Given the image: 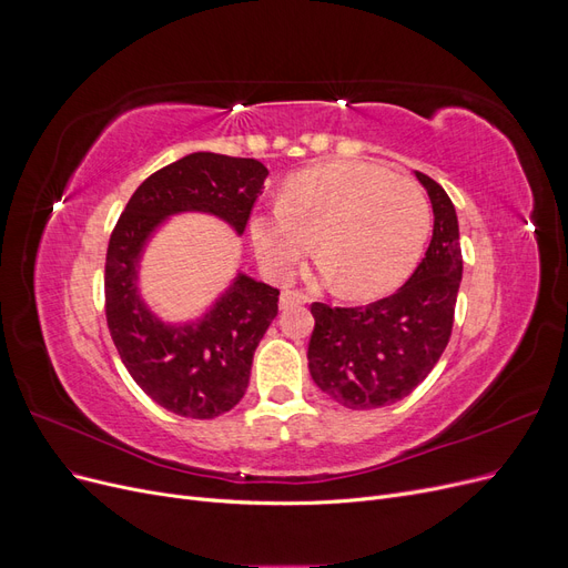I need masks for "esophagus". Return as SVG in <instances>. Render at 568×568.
I'll return each mask as SVG.
<instances>
[{"label":"esophagus","mask_w":568,"mask_h":568,"mask_svg":"<svg viewBox=\"0 0 568 568\" xmlns=\"http://www.w3.org/2000/svg\"><path fill=\"white\" fill-rule=\"evenodd\" d=\"M303 303H307V298L303 294H298V291H284V294L280 296L282 311H288V307H296V305H303Z\"/></svg>","instance_id":"obj_1"}]
</instances>
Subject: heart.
<instances>
[{"instance_id": "1", "label": "heart", "mask_w": 568, "mask_h": 568, "mask_svg": "<svg viewBox=\"0 0 568 568\" xmlns=\"http://www.w3.org/2000/svg\"><path fill=\"white\" fill-rule=\"evenodd\" d=\"M257 261L272 280H288L303 255L341 298L372 301L398 288L417 270L432 205L417 182L369 161H332L291 175L280 209L248 222Z\"/></svg>"}]
</instances>
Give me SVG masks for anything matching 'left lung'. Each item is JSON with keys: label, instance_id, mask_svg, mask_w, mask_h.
Returning <instances> with one entry per match:
<instances>
[{"label": "left lung", "instance_id": "left-lung-1", "mask_svg": "<svg viewBox=\"0 0 568 568\" xmlns=\"http://www.w3.org/2000/svg\"><path fill=\"white\" fill-rule=\"evenodd\" d=\"M415 175L432 199L434 236L412 277L369 305L311 307L315 329L307 367L313 382L348 409L403 400L436 367L450 341L462 282L457 213L438 182Z\"/></svg>", "mask_w": 568, "mask_h": 568}]
</instances>
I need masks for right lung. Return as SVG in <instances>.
I'll return each instance as SVG.
<instances>
[{"label":"right lung","instance_id":"obj_1","mask_svg":"<svg viewBox=\"0 0 568 568\" xmlns=\"http://www.w3.org/2000/svg\"><path fill=\"white\" fill-rule=\"evenodd\" d=\"M267 175L255 159L189 153L136 186L111 234L104 274L111 338L136 386L175 415L213 419L244 398L253 353L280 311V288L236 272L199 320L165 322L142 298L144 248L180 213L220 217L242 236Z\"/></svg>","mask_w":568,"mask_h":568}]
</instances>
